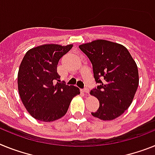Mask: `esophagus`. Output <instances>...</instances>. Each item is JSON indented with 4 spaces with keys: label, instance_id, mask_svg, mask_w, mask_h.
I'll return each mask as SVG.
<instances>
[{
    "label": "esophagus",
    "instance_id": "obj_1",
    "mask_svg": "<svg viewBox=\"0 0 155 155\" xmlns=\"http://www.w3.org/2000/svg\"><path fill=\"white\" fill-rule=\"evenodd\" d=\"M82 91L84 92V93H88V92H89V89L87 88H84V89H82Z\"/></svg>",
    "mask_w": 155,
    "mask_h": 155
}]
</instances>
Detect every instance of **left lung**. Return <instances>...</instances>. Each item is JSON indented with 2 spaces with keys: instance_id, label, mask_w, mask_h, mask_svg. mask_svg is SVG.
I'll list each match as a JSON object with an SVG mask.
<instances>
[{
  "instance_id": "8db88e82",
  "label": "left lung",
  "mask_w": 155,
  "mask_h": 155,
  "mask_svg": "<svg viewBox=\"0 0 155 155\" xmlns=\"http://www.w3.org/2000/svg\"><path fill=\"white\" fill-rule=\"evenodd\" d=\"M92 64L99 85L90 94L100 101L92 116L110 121L129 107L139 85L137 63L125 46L106 40H96L79 46Z\"/></svg>"
}]
</instances>
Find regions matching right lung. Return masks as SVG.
<instances>
[{
	"mask_svg": "<svg viewBox=\"0 0 155 155\" xmlns=\"http://www.w3.org/2000/svg\"><path fill=\"white\" fill-rule=\"evenodd\" d=\"M72 45H44L29 50L18 73V89L30 114L41 121H53L67 112L71 100L80 94L78 87L60 81L57 73L59 59Z\"/></svg>",
	"mask_w": 155,
	"mask_h": 155,
	"instance_id": "right-lung-1",
	"label": "right lung"
}]
</instances>
